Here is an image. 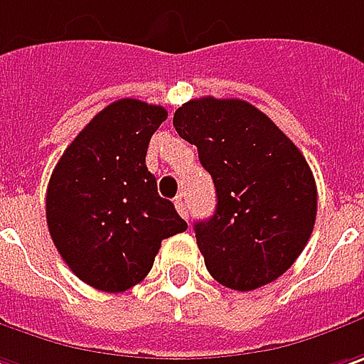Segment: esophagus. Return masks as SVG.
I'll return each instance as SVG.
<instances>
[{"label": "esophagus", "mask_w": 364, "mask_h": 364, "mask_svg": "<svg viewBox=\"0 0 364 364\" xmlns=\"http://www.w3.org/2000/svg\"><path fill=\"white\" fill-rule=\"evenodd\" d=\"M175 208H177V212H179V215L181 218H185V220H189V203H187V199H185V196H179V198L175 199Z\"/></svg>", "instance_id": "obj_1"}]
</instances>
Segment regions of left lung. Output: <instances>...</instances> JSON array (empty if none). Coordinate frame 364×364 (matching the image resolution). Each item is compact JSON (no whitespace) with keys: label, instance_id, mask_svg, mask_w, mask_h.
<instances>
[{"label":"left lung","instance_id":"obj_1","mask_svg":"<svg viewBox=\"0 0 364 364\" xmlns=\"http://www.w3.org/2000/svg\"><path fill=\"white\" fill-rule=\"evenodd\" d=\"M173 126L198 146L215 185V212L196 222L210 275L236 291L275 281L301 255L316 222L308 161L273 119L242 100H191L175 112Z\"/></svg>","mask_w":364,"mask_h":364}]
</instances>
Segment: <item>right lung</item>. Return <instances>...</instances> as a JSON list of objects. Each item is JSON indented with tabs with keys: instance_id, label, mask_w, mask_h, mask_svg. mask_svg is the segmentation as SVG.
Here are the masks:
<instances>
[{
	"instance_id": "obj_1",
	"label": "right lung",
	"mask_w": 364,
	"mask_h": 364,
	"mask_svg": "<svg viewBox=\"0 0 364 364\" xmlns=\"http://www.w3.org/2000/svg\"><path fill=\"white\" fill-rule=\"evenodd\" d=\"M166 109L140 100L103 107L58 159L46 189V224L58 255L100 291H126L151 273L161 242L187 222L146 168Z\"/></svg>"
}]
</instances>
